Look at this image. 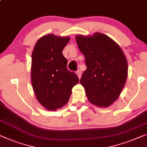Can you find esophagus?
I'll list each match as a JSON object with an SVG mask.
<instances>
[{"instance_id": "1", "label": "esophagus", "mask_w": 147, "mask_h": 147, "mask_svg": "<svg viewBox=\"0 0 147 147\" xmlns=\"http://www.w3.org/2000/svg\"><path fill=\"white\" fill-rule=\"evenodd\" d=\"M76 73H77V75L78 76V77H79V79H81V75H82V72L80 70H78L77 72H76Z\"/></svg>"}]
</instances>
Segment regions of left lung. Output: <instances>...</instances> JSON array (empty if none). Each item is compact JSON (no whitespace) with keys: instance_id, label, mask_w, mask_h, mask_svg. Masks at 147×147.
Listing matches in <instances>:
<instances>
[{"instance_id":"obj_1","label":"left lung","mask_w":147,"mask_h":147,"mask_svg":"<svg viewBox=\"0 0 147 147\" xmlns=\"http://www.w3.org/2000/svg\"><path fill=\"white\" fill-rule=\"evenodd\" d=\"M78 47L85 58L87 69L80 83L88 100L99 107H107L122 93L128 76V62L120 46L106 35H77Z\"/></svg>"}]
</instances>
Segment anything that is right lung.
Wrapping results in <instances>:
<instances>
[{
	"instance_id": "1",
	"label": "right lung",
	"mask_w": 147,
	"mask_h": 147,
	"mask_svg": "<svg viewBox=\"0 0 147 147\" xmlns=\"http://www.w3.org/2000/svg\"><path fill=\"white\" fill-rule=\"evenodd\" d=\"M69 41V36L45 35L37 41L31 54L33 89L39 103L48 110L66 105L72 87L79 81L75 72L67 69V60L62 54Z\"/></svg>"
}]
</instances>
